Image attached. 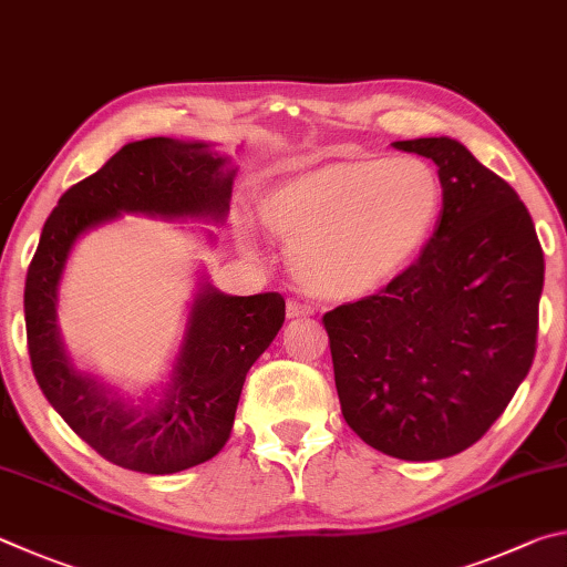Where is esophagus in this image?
<instances>
[{
	"mask_svg": "<svg viewBox=\"0 0 567 567\" xmlns=\"http://www.w3.org/2000/svg\"><path fill=\"white\" fill-rule=\"evenodd\" d=\"M311 313H313L311 306H306V303H299V301L286 303V316H289V319H309Z\"/></svg>",
	"mask_w": 567,
	"mask_h": 567,
	"instance_id": "1",
	"label": "esophagus"
}]
</instances>
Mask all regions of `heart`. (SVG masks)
I'll list each match as a JSON object with an SVG mask.
<instances>
[{
  "label": "heart",
  "instance_id": "obj_1",
  "mask_svg": "<svg viewBox=\"0 0 567 567\" xmlns=\"http://www.w3.org/2000/svg\"><path fill=\"white\" fill-rule=\"evenodd\" d=\"M441 204V178L421 158H355L274 184L258 202V216L291 246L289 261L306 291L361 299L409 266Z\"/></svg>",
  "mask_w": 567,
  "mask_h": 567
}]
</instances>
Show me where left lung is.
Listing matches in <instances>:
<instances>
[{"mask_svg":"<svg viewBox=\"0 0 567 567\" xmlns=\"http://www.w3.org/2000/svg\"><path fill=\"white\" fill-rule=\"evenodd\" d=\"M439 166L443 212L419 261L323 316L346 423L401 461L471 449L528 375L545 261L508 182L451 136L393 142Z\"/></svg>","mask_w":567,"mask_h":567,"instance_id":"obj_1","label":"left lung"}]
</instances>
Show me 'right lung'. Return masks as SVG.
Returning <instances> with one entry per match:
<instances>
[{
    "instance_id": "obj_1",
    "label": "right lung",
    "mask_w": 567,
    "mask_h": 567,
    "mask_svg": "<svg viewBox=\"0 0 567 567\" xmlns=\"http://www.w3.org/2000/svg\"><path fill=\"white\" fill-rule=\"evenodd\" d=\"M236 172L214 144L142 138L69 188L42 228L24 286L32 371L69 429L122 468L178 473L224 449L246 373L281 331L286 301L281 293H221L202 271L168 379L134 401L69 359L56 316L66 261L79 238L124 214L224 224Z\"/></svg>"
}]
</instances>
